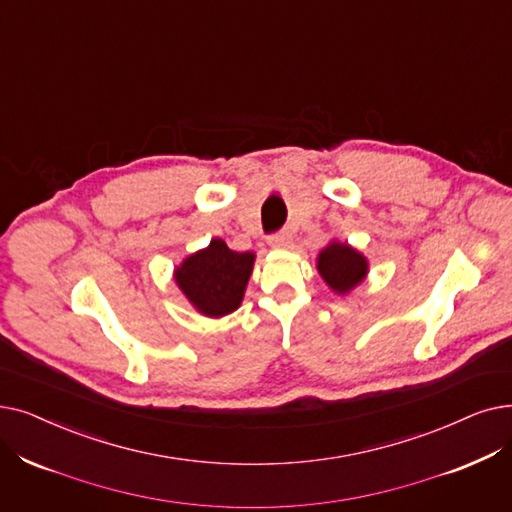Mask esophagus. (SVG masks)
I'll return each mask as SVG.
<instances>
[{
  "instance_id": "34e87169",
  "label": "esophagus",
  "mask_w": 512,
  "mask_h": 512,
  "mask_svg": "<svg viewBox=\"0 0 512 512\" xmlns=\"http://www.w3.org/2000/svg\"><path fill=\"white\" fill-rule=\"evenodd\" d=\"M291 240H293V236L288 232H278V234L270 236V247L272 249H288L291 247Z\"/></svg>"
}]
</instances>
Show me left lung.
I'll use <instances>...</instances> for the list:
<instances>
[{
    "instance_id": "8db88e82",
    "label": "left lung",
    "mask_w": 512,
    "mask_h": 512,
    "mask_svg": "<svg viewBox=\"0 0 512 512\" xmlns=\"http://www.w3.org/2000/svg\"><path fill=\"white\" fill-rule=\"evenodd\" d=\"M316 268L322 280L335 295H349L368 276V259L349 242L330 240L316 257Z\"/></svg>"
}]
</instances>
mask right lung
<instances>
[{"mask_svg": "<svg viewBox=\"0 0 512 512\" xmlns=\"http://www.w3.org/2000/svg\"><path fill=\"white\" fill-rule=\"evenodd\" d=\"M255 253L232 251L221 238L188 255L173 270V280L190 305L207 318H224L244 299Z\"/></svg>", "mask_w": 512, "mask_h": 512, "instance_id": "right-lung-1", "label": "right lung"}]
</instances>
